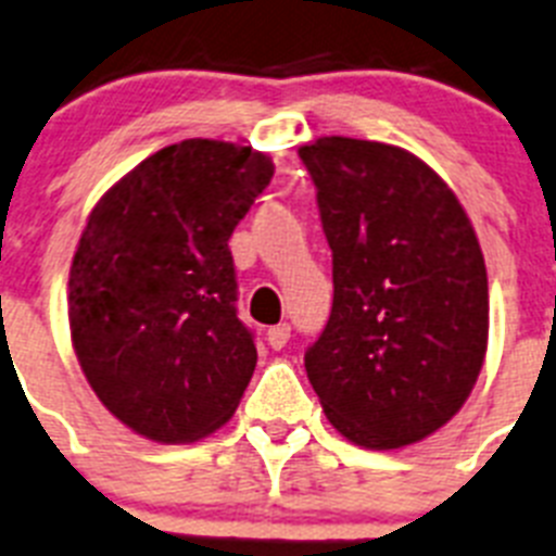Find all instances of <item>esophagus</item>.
Segmentation results:
<instances>
[{
	"instance_id": "obj_1",
	"label": "esophagus",
	"mask_w": 556,
	"mask_h": 556,
	"mask_svg": "<svg viewBox=\"0 0 556 556\" xmlns=\"http://www.w3.org/2000/svg\"><path fill=\"white\" fill-rule=\"evenodd\" d=\"M265 339H268V344L274 350H282L288 344V339H291V325H274V328H268V333H265Z\"/></svg>"
}]
</instances>
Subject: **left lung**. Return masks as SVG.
Here are the masks:
<instances>
[{
  "label": "left lung",
  "mask_w": 556,
  "mask_h": 556,
  "mask_svg": "<svg viewBox=\"0 0 556 556\" xmlns=\"http://www.w3.org/2000/svg\"><path fill=\"white\" fill-rule=\"evenodd\" d=\"M300 157L333 251V307L305 353L307 379L356 446L418 444L464 407L486 356L472 223L407 149L330 135Z\"/></svg>",
  "instance_id": "8db88e82"
}]
</instances>
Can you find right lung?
Segmentation results:
<instances>
[{"label": "right lung", "instance_id": "right-lung-1", "mask_svg": "<svg viewBox=\"0 0 556 556\" xmlns=\"http://www.w3.org/2000/svg\"><path fill=\"white\" fill-rule=\"evenodd\" d=\"M274 177L251 147H163L98 200L67 314L92 393L132 432L186 444L235 415L256 367L228 240Z\"/></svg>", "mask_w": 556, "mask_h": 556}]
</instances>
